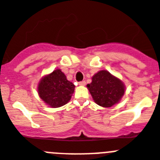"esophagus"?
Here are the masks:
<instances>
[{
	"label": "esophagus",
	"instance_id": "obj_1",
	"mask_svg": "<svg viewBox=\"0 0 160 160\" xmlns=\"http://www.w3.org/2000/svg\"><path fill=\"white\" fill-rule=\"evenodd\" d=\"M86 84V82L84 81V80H83V81H80L79 82V85L80 86H84Z\"/></svg>",
	"mask_w": 160,
	"mask_h": 160
}]
</instances>
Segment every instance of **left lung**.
<instances>
[{
	"label": "left lung",
	"instance_id": "1",
	"mask_svg": "<svg viewBox=\"0 0 160 160\" xmlns=\"http://www.w3.org/2000/svg\"><path fill=\"white\" fill-rule=\"evenodd\" d=\"M87 87L96 103L104 108L119 103L125 92L123 82L106 70L96 73Z\"/></svg>",
	"mask_w": 160,
	"mask_h": 160
}]
</instances>
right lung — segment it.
Wrapping results in <instances>:
<instances>
[{
	"label": "right lung",
	"mask_w": 160,
	"mask_h": 160,
	"mask_svg": "<svg viewBox=\"0 0 160 160\" xmlns=\"http://www.w3.org/2000/svg\"><path fill=\"white\" fill-rule=\"evenodd\" d=\"M75 85L68 81L64 73L56 69L42 77L38 83V94L41 100L52 108H60L71 100Z\"/></svg>",
	"instance_id": "right-lung-1"
}]
</instances>
